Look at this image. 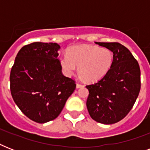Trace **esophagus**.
I'll list each match as a JSON object with an SVG mask.
<instances>
[{
  "label": "esophagus",
  "mask_w": 150,
  "mask_h": 150,
  "mask_svg": "<svg viewBox=\"0 0 150 150\" xmlns=\"http://www.w3.org/2000/svg\"><path fill=\"white\" fill-rule=\"evenodd\" d=\"M83 86H84L82 84H80V83H77V84H76V87H77V88H81V87Z\"/></svg>",
  "instance_id": "1"
}]
</instances>
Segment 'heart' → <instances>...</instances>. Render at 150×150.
<instances>
[{
    "label": "heart",
    "mask_w": 150,
    "mask_h": 150,
    "mask_svg": "<svg viewBox=\"0 0 150 150\" xmlns=\"http://www.w3.org/2000/svg\"><path fill=\"white\" fill-rule=\"evenodd\" d=\"M114 54L107 48L96 46L76 45L70 47L67 55L60 57V63L64 72L68 76L79 68L80 75L88 82L101 79L111 68Z\"/></svg>",
    "instance_id": "heart-1"
}]
</instances>
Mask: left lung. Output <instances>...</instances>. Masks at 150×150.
Listing matches in <instances>:
<instances>
[{
	"mask_svg": "<svg viewBox=\"0 0 150 150\" xmlns=\"http://www.w3.org/2000/svg\"><path fill=\"white\" fill-rule=\"evenodd\" d=\"M114 54L109 71L99 82L88 85L86 107L94 121L105 125L118 122L135 104L141 88L140 68L129 50L121 43H98Z\"/></svg>",
	"mask_w": 150,
	"mask_h": 150,
	"instance_id": "1",
	"label": "left lung"
}]
</instances>
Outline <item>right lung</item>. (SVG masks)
<instances>
[{
    "label": "right lung",
    "instance_id": "1",
    "mask_svg": "<svg viewBox=\"0 0 150 150\" xmlns=\"http://www.w3.org/2000/svg\"><path fill=\"white\" fill-rule=\"evenodd\" d=\"M60 48L56 43L24 46L11 70L13 100L25 116L37 123L57 117L76 87L75 80L62 74L57 57Z\"/></svg>",
    "mask_w": 150,
    "mask_h": 150
}]
</instances>
